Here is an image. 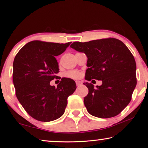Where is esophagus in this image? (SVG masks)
<instances>
[{
  "mask_svg": "<svg viewBox=\"0 0 148 148\" xmlns=\"http://www.w3.org/2000/svg\"><path fill=\"white\" fill-rule=\"evenodd\" d=\"M82 82H79V81H76V86H80V85H82Z\"/></svg>",
  "mask_w": 148,
  "mask_h": 148,
  "instance_id": "34e87169",
  "label": "esophagus"
}]
</instances>
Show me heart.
I'll return each instance as SVG.
<instances>
[{
  "label": "heart",
  "instance_id": "1",
  "mask_svg": "<svg viewBox=\"0 0 148 148\" xmlns=\"http://www.w3.org/2000/svg\"><path fill=\"white\" fill-rule=\"evenodd\" d=\"M66 77H69V78L72 79H77L80 77V73L79 72L76 71H69L67 72L66 74Z\"/></svg>",
  "mask_w": 148,
  "mask_h": 148
}]
</instances>
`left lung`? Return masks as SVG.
<instances>
[{
	"instance_id": "left-lung-1",
	"label": "left lung",
	"mask_w": 148,
	"mask_h": 148,
	"mask_svg": "<svg viewBox=\"0 0 148 148\" xmlns=\"http://www.w3.org/2000/svg\"><path fill=\"white\" fill-rule=\"evenodd\" d=\"M71 47L88 58L85 79L102 82L97 88L91 83H84L89 89L84 99L89 113L100 118L121 113L131 101L136 86V62L128 47L114 38L75 42Z\"/></svg>"
}]
</instances>
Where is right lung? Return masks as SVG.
<instances>
[{"instance_id":"1","label":"right lung","mask_w":148,"mask_h":148,"mask_svg":"<svg viewBox=\"0 0 148 148\" xmlns=\"http://www.w3.org/2000/svg\"><path fill=\"white\" fill-rule=\"evenodd\" d=\"M71 42L53 43L34 40L19 50L13 63V82L20 103L30 116L47 122L63 115L67 98L76 89L74 80L63 77L57 87L50 86L59 72L56 56Z\"/></svg>"}]
</instances>
